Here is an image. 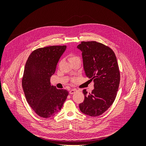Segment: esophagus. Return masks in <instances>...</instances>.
I'll return each instance as SVG.
<instances>
[{"label":"esophagus","mask_w":146,"mask_h":146,"mask_svg":"<svg viewBox=\"0 0 146 146\" xmlns=\"http://www.w3.org/2000/svg\"><path fill=\"white\" fill-rule=\"evenodd\" d=\"M77 91V90L76 89H74V88H73V89H71L70 91H69V94H74L75 92H76Z\"/></svg>","instance_id":"34e87169"}]
</instances>
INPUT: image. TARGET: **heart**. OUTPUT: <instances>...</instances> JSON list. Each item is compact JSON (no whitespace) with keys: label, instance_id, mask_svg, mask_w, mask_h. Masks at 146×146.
Instances as JSON below:
<instances>
[{"label":"heart","instance_id":"heart-1","mask_svg":"<svg viewBox=\"0 0 146 146\" xmlns=\"http://www.w3.org/2000/svg\"><path fill=\"white\" fill-rule=\"evenodd\" d=\"M78 58H79L78 56H77V55H76L72 54V55H70L69 56V60H70V61L74 60H76V59H78Z\"/></svg>","mask_w":146,"mask_h":146}]
</instances>
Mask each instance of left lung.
<instances>
[{"mask_svg": "<svg viewBox=\"0 0 146 146\" xmlns=\"http://www.w3.org/2000/svg\"><path fill=\"white\" fill-rule=\"evenodd\" d=\"M82 52L85 75L94 80V89L79 104L80 111L96 117L110 107L117 95L120 83V72L115 54L111 48L96 41H82L77 46Z\"/></svg>", "mask_w": 146, "mask_h": 146, "instance_id": "left-lung-1", "label": "left lung"}]
</instances>
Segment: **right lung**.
<instances>
[{
  "label": "right lung",
  "mask_w": 146,
  "mask_h": 146,
  "mask_svg": "<svg viewBox=\"0 0 146 146\" xmlns=\"http://www.w3.org/2000/svg\"><path fill=\"white\" fill-rule=\"evenodd\" d=\"M66 46H51L33 50L26 62L22 80L25 98L38 116L48 118L62 108L69 93L51 86L50 77Z\"/></svg>",
  "instance_id": "add662e5"
}]
</instances>
